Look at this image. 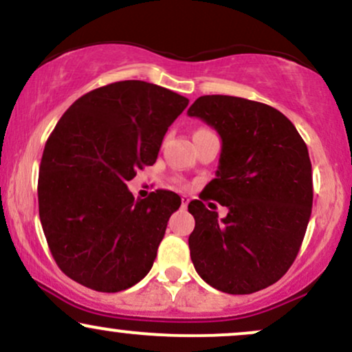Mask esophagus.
<instances>
[{
	"label": "esophagus",
	"instance_id": "1",
	"mask_svg": "<svg viewBox=\"0 0 352 352\" xmlns=\"http://www.w3.org/2000/svg\"><path fill=\"white\" fill-rule=\"evenodd\" d=\"M188 197H182V208H187L188 207Z\"/></svg>",
	"mask_w": 352,
	"mask_h": 352
}]
</instances>
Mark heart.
Wrapping results in <instances>:
<instances>
[{
  "instance_id": "1",
  "label": "heart",
  "mask_w": 352,
  "mask_h": 352,
  "mask_svg": "<svg viewBox=\"0 0 352 352\" xmlns=\"http://www.w3.org/2000/svg\"><path fill=\"white\" fill-rule=\"evenodd\" d=\"M208 132H212V131H208V129H199L195 134H208Z\"/></svg>"
}]
</instances>
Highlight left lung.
Wrapping results in <instances>:
<instances>
[{
	"label": "left lung",
	"mask_w": 352,
	"mask_h": 352,
	"mask_svg": "<svg viewBox=\"0 0 352 352\" xmlns=\"http://www.w3.org/2000/svg\"><path fill=\"white\" fill-rule=\"evenodd\" d=\"M187 114L221 137L217 179L188 204L190 256L201 280L230 294L268 288L300 252L313 207L305 140L280 111L233 96H201ZM215 199L228 217L204 207Z\"/></svg>",
	"instance_id": "obj_1"
}]
</instances>
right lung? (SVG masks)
I'll list each match as a JSON object with an SVG mask.
<instances>
[{"label":"right lung","mask_w":352,"mask_h":352,"mask_svg":"<svg viewBox=\"0 0 352 352\" xmlns=\"http://www.w3.org/2000/svg\"><path fill=\"white\" fill-rule=\"evenodd\" d=\"M187 106L165 87L120 80L84 94L56 124L39 165V218L71 280L117 293L151 272L182 200L168 190L135 200L125 182L155 164L165 132Z\"/></svg>","instance_id":"1"}]
</instances>
